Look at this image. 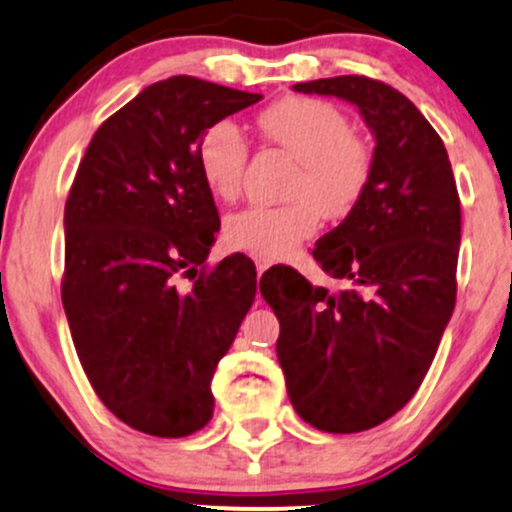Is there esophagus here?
<instances>
[{
    "instance_id": "34e87169",
    "label": "esophagus",
    "mask_w": 512,
    "mask_h": 512,
    "mask_svg": "<svg viewBox=\"0 0 512 512\" xmlns=\"http://www.w3.org/2000/svg\"><path fill=\"white\" fill-rule=\"evenodd\" d=\"M255 264H257V274H264L269 267H272V262H269V260H257Z\"/></svg>"
}]
</instances>
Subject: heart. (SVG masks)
Returning <instances> with one entry per match:
<instances>
[{
    "mask_svg": "<svg viewBox=\"0 0 512 512\" xmlns=\"http://www.w3.org/2000/svg\"><path fill=\"white\" fill-rule=\"evenodd\" d=\"M260 129L298 161L291 202L236 211L226 219L223 238L233 250L262 260H279L310 238L327 219H344L361 202L370 180V149L351 134L337 105L317 98H286L260 115ZM197 163L207 187L219 199L238 197L248 163V142L233 122H216L202 134Z\"/></svg>",
    "mask_w": 512,
    "mask_h": 512,
    "instance_id": "b5f03b06",
    "label": "heart"
}]
</instances>
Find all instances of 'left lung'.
Instances as JSON below:
<instances>
[{
    "instance_id": "left-lung-1",
    "label": "left lung",
    "mask_w": 512,
    "mask_h": 512,
    "mask_svg": "<svg viewBox=\"0 0 512 512\" xmlns=\"http://www.w3.org/2000/svg\"><path fill=\"white\" fill-rule=\"evenodd\" d=\"M293 91L356 105L373 166L361 202L313 250L344 289L272 267L260 291L279 320L276 358L296 414L327 433L368 431L414 397L455 310L460 197L436 129L392 86L334 76Z\"/></svg>"
}]
</instances>
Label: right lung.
Returning <instances> with one entry per match:
<instances>
[{
	"mask_svg": "<svg viewBox=\"0 0 512 512\" xmlns=\"http://www.w3.org/2000/svg\"><path fill=\"white\" fill-rule=\"evenodd\" d=\"M257 101L195 76L156 81L98 127L69 190L62 305L76 354L105 407L149 436L209 424L211 378L255 301L250 257L198 269L221 221L197 146Z\"/></svg>",
	"mask_w": 512,
	"mask_h": 512,
	"instance_id": "1",
	"label": "right lung"
}]
</instances>
